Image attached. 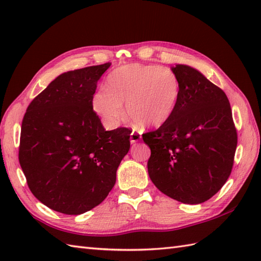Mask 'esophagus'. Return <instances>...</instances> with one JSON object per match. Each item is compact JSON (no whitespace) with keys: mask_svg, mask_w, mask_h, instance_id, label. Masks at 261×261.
Instances as JSON below:
<instances>
[{"mask_svg":"<svg viewBox=\"0 0 261 261\" xmlns=\"http://www.w3.org/2000/svg\"><path fill=\"white\" fill-rule=\"evenodd\" d=\"M141 139V135L139 134V132H137V131H132L131 132V135H130V142L131 143H136V142H138Z\"/></svg>","mask_w":261,"mask_h":261,"instance_id":"esophagus-1","label":"esophagus"}]
</instances>
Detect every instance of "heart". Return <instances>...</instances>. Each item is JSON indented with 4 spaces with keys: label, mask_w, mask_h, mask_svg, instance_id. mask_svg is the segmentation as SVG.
<instances>
[{
    "label": "heart",
    "mask_w": 261,
    "mask_h": 261,
    "mask_svg": "<svg viewBox=\"0 0 261 261\" xmlns=\"http://www.w3.org/2000/svg\"><path fill=\"white\" fill-rule=\"evenodd\" d=\"M180 97V83L174 71L154 65L130 64L116 68L107 80V90L93 96V109L115 126L126 111L146 127H159L173 118Z\"/></svg>",
    "instance_id": "heart-1"
}]
</instances>
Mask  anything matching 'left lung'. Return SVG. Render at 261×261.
Masks as SVG:
<instances>
[{
	"instance_id": "left-lung-1",
	"label": "left lung",
	"mask_w": 261,
	"mask_h": 261,
	"mask_svg": "<svg viewBox=\"0 0 261 261\" xmlns=\"http://www.w3.org/2000/svg\"><path fill=\"white\" fill-rule=\"evenodd\" d=\"M177 109L167 123L142 135L151 150L148 174L160 192L185 204L212 197L231 174L237 130L229 99L201 71L176 65Z\"/></svg>"
}]
</instances>
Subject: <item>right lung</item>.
<instances>
[{
  "instance_id": "right-lung-1",
  "label": "right lung",
  "mask_w": 261,
  "mask_h": 261,
  "mask_svg": "<svg viewBox=\"0 0 261 261\" xmlns=\"http://www.w3.org/2000/svg\"><path fill=\"white\" fill-rule=\"evenodd\" d=\"M111 63L56 77L22 120L19 162L39 201L59 213L83 214L112 190L130 149L126 127L105 131L93 111L97 82Z\"/></svg>"
}]
</instances>
